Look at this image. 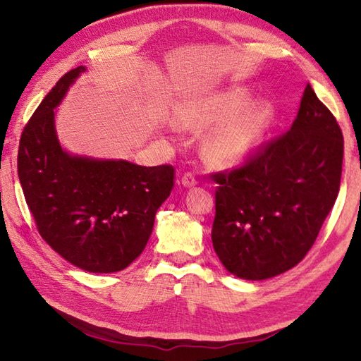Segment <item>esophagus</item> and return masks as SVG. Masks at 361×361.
Returning <instances> with one entry per match:
<instances>
[{"label":"esophagus","instance_id":"1","mask_svg":"<svg viewBox=\"0 0 361 361\" xmlns=\"http://www.w3.org/2000/svg\"><path fill=\"white\" fill-rule=\"evenodd\" d=\"M181 185L186 186V188H192V186L197 185V178H195L192 173L188 172V173H185V175L181 176Z\"/></svg>","mask_w":361,"mask_h":361}]
</instances>
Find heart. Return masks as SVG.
I'll list each match as a JSON object with an SVG mask.
<instances>
[{
	"instance_id": "1",
	"label": "heart",
	"mask_w": 361,
	"mask_h": 361,
	"mask_svg": "<svg viewBox=\"0 0 361 361\" xmlns=\"http://www.w3.org/2000/svg\"><path fill=\"white\" fill-rule=\"evenodd\" d=\"M250 104L247 90L235 89L204 98L185 117V123L209 126L227 122L209 137V154L221 164H238L257 150L266 130L269 109L258 106L237 117ZM237 118L235 119L234 117Z\"/></svg>"
}]
</instances>
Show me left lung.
Wrapping results in <instances>:
<instances>
[{
  "mask_svg": "<svg viewBox=\"0 0 361 361\" xmlns=\"http://www.w3.org/2000/svg\"><path fill=\"white\" fill-rule=\"evenodd\" d=\"M343 148L335 116L307 84L291 128L241 166L211 173L219 185L211 239L225 269L264 280L305 258L340 192Z\"/></svg>",
  "mask_w": 361,
  "mask_h": 361,
  "instance_id": "1",
  "label": "left lung"
}]
</instances>
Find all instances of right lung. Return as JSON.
<instances>
[{
	"label": "right lung",
	"mask_w": 361,
	"mask_h": 361,
	"mask_svg": "<svg viewBox=\"0 0 361 361\" xmlns=\"http://www.w3.org/2000/svg\"><path fill=\"white\" fill-rule=\"evenodd\" d=\"M84 67L63 75L25 125L18 178L42 239L80 269L109 274L145 249L154 216L175 185L171 164L70 157L54 131V108Z\"/></svg>",
	"instance_id": "add662e5"
}]
</instances>
